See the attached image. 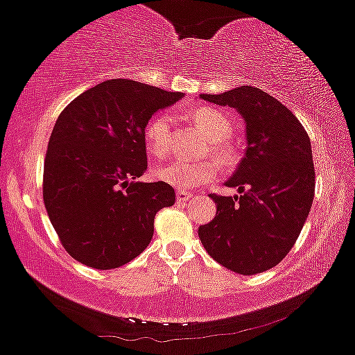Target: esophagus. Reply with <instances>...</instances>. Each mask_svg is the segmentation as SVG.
Returning <instances> with one entry per match:
<instances>
[{
  "label": "esophagus",
  "mask_w": 355,
  "mask_h": 355,
  "mask_svg": "<svg viewBox=\"0 0 355 355\" xmlns=\"http://www.w3.org/2000/svg\"><path fill=\"white\" fill-rule=\"evenodd\" d=\"M190 197H192V193H190V192H185V190H177V200L178 202L189 200Z\"/></svg>",
  "instance_id": "esophagus-1"
}]
</instances>
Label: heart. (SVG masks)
<instances>
[{
	"mask_svg": "<svg viewBox=\"0 0 355 355\" xmlns=\"http://www.w3.org/2000/svg\"><path fill=\"white\" fill-rule=\"evenodd\" d=\"M193 123L200 133H204L210 141H225L231 135L232 123L224 112L217 109H197L192 114ZM171 116L168 112H158L148 121L145 128V141L150 153L155 157H165L170 148ZM219 155L225 157L227 151L219 146ZM158 180L177 187V189H197L207 185L216 178L217 165L210 159H171L155 170Z\"/></svg>",
	"mask_w": 355,
	"mask_h": 355,
	"instance_id": "obj_1",
	"label": "heart"
}]
</instances>
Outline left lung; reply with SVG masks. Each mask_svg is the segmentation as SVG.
Listing matches in <instances>:
<instances>
[{
	"mask_svg": "<svg viewBox=\"0 0 355 355\" xmlns=\"http://www.w3.org/2000/svg\"><path fill=\"white\" fill-rule=\"evenodd\" d=\"M234 107L246 123V155L225 182L239 196L212 193L216 217L198 227L205 251L239 275L276 266L293 248L311 209L315 168L311 145L290 109L258 87L200 94Z\"/></svg>",
	"mask_w": 355,
	"mask_h": 355,
	"instance_id": "left-lung-1",
	"label": "left lung"
}]
</instances>
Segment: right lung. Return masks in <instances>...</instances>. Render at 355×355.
I'll return each instance as SVG.
<instances>
[{
  "label": "right lung",
  "mask_w": 355,
  "mask_h": 355,
  "mask_svg": "<svg viewBox=\"0 0 355 355\" xmlns=\"http://www.w3.org/2000/svg\"><path fill=\"white\" fill-rule=\"evenodd\" d=\"M182 92L112 79L77 96L57 118L44 166V202L65 251L85 266L112 270L141 254L159 209L175 204L148 168L145 128Z\"/></svg>",
  "instance_id": "obj_1"
}]
</instances>
